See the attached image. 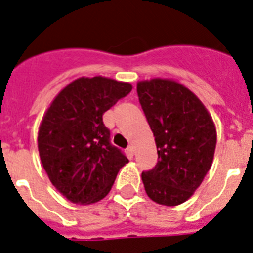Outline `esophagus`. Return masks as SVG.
I'll use <instances>...</instances> for the list:
<instances>
[{"instance_id": "obj_1", "label": "esophagus", "mask_w": 253, "mask_h": 253, "mask_svg": "<svg viewBox=\"0 0 253 253\" xmlns=\"http://www.w3.org/2000/svg\"><path fill=\"white\" fill-rule=\"evenodd\" d=\"M127 152H128L130 155H133V153H135V147H133L132 144L128 145V148H127Z\"/></svg>"}]
</instances>
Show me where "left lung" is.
Listing matches in <instances>:
<instances>
[{
	"label": "left lung",
	"instance_id": "8db88e82",
	"mask_svg": "<svg viewBox=\"0 0 253 253\" xmlns=\"http://www.w3.org/2000/svg\"><path fill=\"white\" fill-rule=\"evenodd\" d=\"M139 101L155 136L159 162L141 173L148 198L174 207L194 195L211 169L217 144L212 116L174 79L137 82Z\"/></svg>",
	"mask_w": 253,
	"mask_h": 253
}]
</instances>
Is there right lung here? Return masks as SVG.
Masks as SVG:
<instances>
[{"label": "right lung", "instance_id": "right-lung-1", "mask_svg": "<svg viewBox=\"0 0 253 253\" xmlns=\"http://www.w3.org/2000/svg\"><path fill=\"white\" fill-rule=\"evenodd\" d=\"M131 89L127 82L82 77L61 89L46 109L38 133L41 164L57 191L74 204L105 198L128 162L110 144L102 114Z\"/></svg>", "mask_w": 253, "mask_h": 253}]
</instances>
